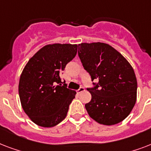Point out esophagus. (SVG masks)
I'll list each match as a JSON object with an SVG mask.
<instances>
[{
  "mask_svg": "<svg viewBox=\"0 0 151 151\" xmlns=\"http://www.w3.org/2000/svg\"><path fill=\"white\" fill-rule=\"evenodd\" d=\"M84 91H85V88H84V87H81L80 88H79V89L78 90V93H81V92H84Z\"/></svg>",
  "mask_w": 151,
  "mask_h": 151,
  "instance_id": "esophagus-1",
  "label": "esophagus"
}]
</instances>
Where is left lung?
<instances>
[{
  "instance_id": "8db88e82",
  "label": "left lung",
  "mask_w": 151,
  "mask_h": 151,
  "mask_svg": "<svg viewBox=\"0 0 151 151\" xmlns=\"http://www.w3.org/2000/svg\"><path fill=\"white\" fill-rule=\"evenodd\" d=\"M78 56L91 76L92 99L85 104L99 124L112 125L125 119L136 101L137 81L132 66L120 52L105 43L78 45Z\"/></svg>"
}]
</instances>
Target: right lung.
<instances>
[{"mask_svg":"<svg viewBox=\"0 0 151 151\" xmlns=\"http://www.w3.org/2000/svg\"><path fill=\"white\" fill-rule=\"evenodd\" d=\"M77 52V45H48L23 69L19 84L20 101L25 113L39 126L53 127L66 117L76 92L67 88L60 75Z\"/></svg>","mask_w":151,"mask_h":151,"instance_id":"right-lung-1","label":"right lung"}]
</instances>
